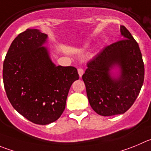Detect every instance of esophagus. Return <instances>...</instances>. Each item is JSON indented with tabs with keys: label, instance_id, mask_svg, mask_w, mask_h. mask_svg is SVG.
I'll return each mask as SVG.
<instances>
[{
	"label": "esophagus",
	"instance_id": "34e87169",
	"mask_svg": "<svg viewBox=\"0 0 151 151\" xmlns=\"http://www.w3.org/2000/svg\"><path fill=\"white\" fill-rule=\"evenodd\" d=\"M78 75H79V76L81 77V76H82V75L84 74V70H83L82 68H78Z\"/></svg>",
	"mask_w": 151,
	"mask_h": 151
}]
</instances>
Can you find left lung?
Instances as JSON below:
<instances>
[{"instance_id":"8db88e82","label":"left lung","mask_w":151,"mask_h":151,"mask_svg":"<svg viewBox=\"0 0 151 151\" xmlns=\"http://www.w3.org/2000/svg\"><path fill=\"white\" fill-rule=\"evenodd\" d=\"M120 30L124 39L107 46L93 57L82 76L90 106L103 116L125 113L144 82V62L139 44L124 26ZM115 66L120 70L116 77L110 73Z\"/></svg>"}]
</instances>
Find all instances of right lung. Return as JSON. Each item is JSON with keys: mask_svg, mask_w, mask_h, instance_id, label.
Returning <instances> with one entry per match:
<instances>
[{"mask_svg": "<svg viewBox=\"0 0 151 151\" xmlns=\"http://www.w3.org/2000/svg\"><path fill=\"white\" fill-rule=\"evenodd\" d=\"M47 38L36 29L20 33L3 67L4 88L12 107L29 121L43 125L59 119L70 87L79 78L76 67L53 64L42 47Z\"/></svg>", "mask_w": 151, "mask_h": 151, "instance_id": "obj_1", "label": "right lung"}]
</instances>
